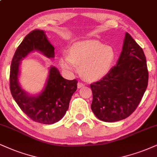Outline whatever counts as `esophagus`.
<instances>
[{
  "mask_svg": "<svg viewBox=\"0 0 157 157\" xmlns=\"http://www.w3.org/2000/svg\"><path fill=\"white\" fill-rule=\"evenodd\" d=\"M84 86V84H83V83H81V82H78V84H77V86H78V89L83 87V86Z\"/></svg>",
  "mask_w": 157,
  "mask_h": 157,
  "instance_id": "obj_1",
  "label": "esophagus"
}]
</instances>
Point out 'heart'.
Returning <instances> with one entry per match:
<instances>
[{"label": "heart", "mask_w": 157, "mask_h": 157, "mask_svg": "<svg viewBox=\"0 0 157 157\" xmlns=\"http://www.w3.org/2000/svg\"><path fill=\"white\" fill-rule=\"evenodd\" d=\"M115 54L113 49L98 40L76 42L70 48L68 55L59 58V65L68 73L80 72L89 81H98L105 76L113 65Z\"/></svg>", "instance_id": "heart-1"}]
</instances>
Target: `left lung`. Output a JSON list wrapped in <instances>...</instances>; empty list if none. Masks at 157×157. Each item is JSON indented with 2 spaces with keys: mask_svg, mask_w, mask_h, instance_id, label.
<instances>
[{
  "mask_svg": "<svg viewBox=\"0 0 157 157\" xmlns=\"http://www.w3.org/2000/svg\"><path fill=\"white\" fill-rule=\"evenodd\" d=\"M148 72L142 48L126 33L117 65L99 82L90 84L91 108L101 121L114 122L132 114L148 86Z\"/></svg>",
  "mask_w": 157,
  "mask_h": 157,
  "instance_id": "8db88e82",
  "label": "left lung"
}]
</instances>
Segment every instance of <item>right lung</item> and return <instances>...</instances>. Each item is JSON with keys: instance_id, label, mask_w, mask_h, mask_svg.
<instances>
[{"instance_id": "right-lung-1", "label": "right lung", "mask_w": 157, "mask_h": 157, "mask_svg": "<svg viewBox=\"0 0 157 157\" xmlns=\"http://www.w3.org/2000/svg\"><path fill=\"white\" fill-rule=\"evenodd\" d=\"M33 52L48 58L55 57V47L44 30H35L25 36L13 55L10 69V90L12 97L22 111L36 122L52 124L66 113L73 94L77 90V80H67L55 66L49 69V75L41 92L31 94L19 82L21 61Z\"/></svg>"}]
</instances>
